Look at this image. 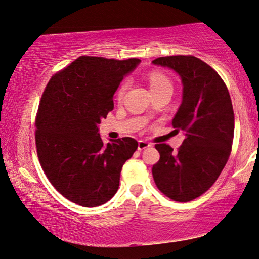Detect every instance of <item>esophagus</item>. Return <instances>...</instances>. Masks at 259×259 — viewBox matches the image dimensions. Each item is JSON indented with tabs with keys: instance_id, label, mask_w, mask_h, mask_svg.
<instances>
[{
	"instance_id": "34e87169",
	"label": "esophagus",
	"mask_w": 259,
	"mask_h": 259,
	"mask_svg": "<svg viewBox=\"0 0 259 259\" xmlns=\"http://www.w3.org/2000/svg\"><path fill=\"white\" fill-rule=\"evenodd\" d=\"M151 146V144H149V143L147 142H145V141H139L138 142V151H143V150H145V149H147V147H150Z\"/></svg>"
}]
</instances>
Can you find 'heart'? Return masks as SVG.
Here are the masks:
<instances>
[{
	"label": "heart",
	"instance_id": "1",
	"mask_svg": "<svg viewBox=\"0 0 259 259\" xmlns=\"http://www.w3.org/2000/svg\"><path fill=\"white\" fill-rule=\"evenodd\" d=\"M149 84H150V89L152 92L158 91V90H161V89H166V88L171 89L170 80L168 79L166 76H163L162 73H159V72L151 73V75L149 76ZM124 90H125V86L123 85L120 89V91H118V94H117L118 98H121L123 96Z\"/></svg>",
	"mask_w": 259,
	"mask_h": 259
}]
</instances>
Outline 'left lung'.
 <instances>
[{
  "label": "left lung",
  "mask_w": 259,
  "mask_h": 259,
  "mask_svg": "<svg viewBox=\"0 0 259 259\" xmlns=\"http://www.w3.org/2000/svg\"><path fill=\"white\" fill-rule=\"evenodd\" d=\"M181 78L182 102L171 121L186 138L178 152L157 144L160 159L152 168L162 194L176 202L203 195L218 179L231 154L234 112L224 80L210 65L195 56H166L152 61Z\"/></svg>",
  "instance_id": "1"
}]
</instances>
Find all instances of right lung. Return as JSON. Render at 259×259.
<instances>
[{"mask_svg":"<svg viewBox=\"0 0 259 259\" xmlns=\"http://www.w3.org/2000/svg\"><path fill=\"white\" fill-rule=\"evenodd\" d=\"M138 59L80 56L51 78L35 121L40 165L54 188L80 206L105 204L116 194L120 174L138 143L99 134L102 118L114 109L113 96Z\"/></svg>","mask_w":259,"mask_h":259,"instance_id":"right-lung-1","label":"right lung"}]
</instances>
